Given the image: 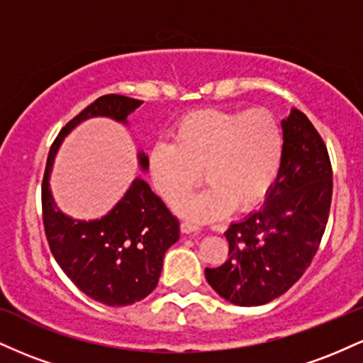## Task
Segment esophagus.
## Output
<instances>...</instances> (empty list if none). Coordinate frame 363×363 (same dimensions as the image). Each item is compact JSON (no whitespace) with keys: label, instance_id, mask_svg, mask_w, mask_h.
<instances>
[{"label":"esophagus","instance_id":"34e87169","mask_svg":"<svg viewBox=\"0 0 363 363\" xmlns=\"http://www.w3.org/2000/svg\"><path fill=\"white\" fill-rule=\"evenodd\" d=\"M199 230H201V228H199L198 225H194V223H189V222H182L181 223V232H182V234H193V235H196V234H199Z\"/></svg>","mask_w":363,"mask_h":363}]
</instances>
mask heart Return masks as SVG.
Returning <instances> with one entry per match:
<instances>
[{"label":"heart","mask_w":363,"mask_h":363,"mask_svg":"<svg viewBox=\"0 0 363 363\" xmlns=\"http://www.w3.org/2000/svg\"><path fill=\"white\" fill-rule=\"evenodd\" d=\"M170 136L172 143L158 141L150 150V179L160 198L176 206L203 172L211 187L177 206L179 215L196 223L222 218L234 206L252 210L280 167L281 128L266 109L187 112Z\"/></svg>","instance_id":"heart-1"}]
</instances>
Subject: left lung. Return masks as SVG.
Returning <instances> with one entry per match:
<instances>
[{
    "instance_id": "left-lung-1",
    "label": "left lung",
    "mask_w": 363,
    "mask_h": 363,
    "mask_svg": "<svg viewBox=\"0 0 363 363\" xmlns=\"http://www.w3.org/2000/svg\"><path fill=\"white\" fill-rule=\"evenodd\" d=\"M281 129L280 169L264 203L228 227V259L205 269L211 289L235 306H264L285 294L309 268L328 223L333 170L326 145L298 109L281 119Z\"/></svg>"
}]
</instances>
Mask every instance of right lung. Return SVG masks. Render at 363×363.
<instances>
[{
  "instance_id": "1",
  "label": "right lung",
  "mask_w": 363,
  "mask_h": 363,
  "mask_svg": "<svg viewBox=\"0 0 363 363\" xmlns=\"http://www.w3.org/2000/svg\"><path fill=\"white\" fill-rule=\"evenodd\" d=\"M141 104L111 94L85 107L54 140L43 179L44 230L54 259L83 294L111 307L131 306L155 290L165 252L179 240L177 218L141 177L133 179L123 198L94 220L61 211L49 181L62 141L74 128L91 118H109L128 126V116ZM136 157L147 172V153L140 150Z\"/></svg>"
}]
</instances>
